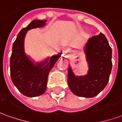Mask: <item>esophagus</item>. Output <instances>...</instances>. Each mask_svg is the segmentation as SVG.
<instances>
[{
  "mask_svg": "<svg viewBox=\"0 0 122 122\" xmlns=\"http://www.w3.org/2000/svg\"><path fill=\"white\" fill-rule=\"evenodd\" d=\"M69 52H70V51H69V49H65L63 51L64 56H65V57H68L69 55Z\"/></svg>",
  "mask_w": 122,
  "mask_h": 122,
  "instance_id": "34e87169",
  "label": "esophagus"
}]
</instances>
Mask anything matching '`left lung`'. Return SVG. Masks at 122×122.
Returning <instances> with one entry per match:
<instances>
[{"label": "left lung", "mask_w": 122, "mask_h": 122, "mask_svg": "<svg viewBox=\"0 0 122 122\" xmlns=\"http://www.w3.org/2000/svg\"><path fill=\"white\" fill-rule=\"evenodd\" d=\"M90 70L85 76L76 77L68 69V84L77 96L93 97L107 85L112 67V48L102 33L92 36L85 48Z\"/></svg>", "instance_id": "obj_1"}]
</instances>
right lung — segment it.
<instances>
[{"instance_id":"obj_1","label":"right lung","mask_w":122,"mask_h":122,"mask_svg":"<svg viewBox=\"0 0 122 122\" xmlns=\"http://www.w3.org/2000/svg\"><path fill=\"white\" fill-rule=\"evenodd\" d=\"M46 22V20L32 21L27 27L20 30L13 44L10 57L11 79L17 90L27 97H36L45 92L49 72L61 57H52L44 67L47 61L35 65L24 53L23 42L26 31L33 28L43 27Z\"/></svg>"}]
</instances>
